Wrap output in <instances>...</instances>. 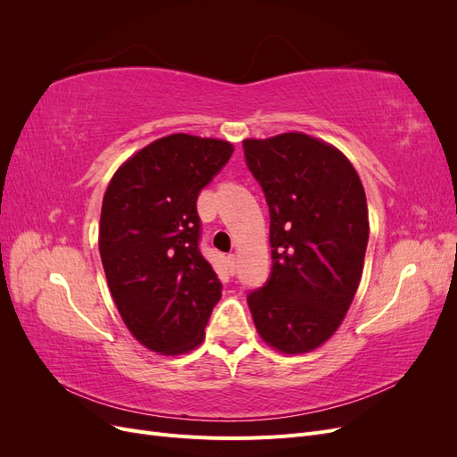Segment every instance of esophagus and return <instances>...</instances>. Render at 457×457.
Here are the masks:
<instances>
[{
  "label": "esophagus",
  "mask_w": 457,
  "mask_h": 457,
  "mask_svg": "<svg viewBox=\"0 0 457 457\" xmlns=\"http://www.w3.org/2000/svg\"><path fill=\"white\" fill-rule=\"evenodd\" d=\"M237 255H234V253H230V255H227V269H228V272L230 274H234V272H237Z\"/></svg>",
  "instance_id": "34e87169"
}]
</instances>
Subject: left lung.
<instances>
[{
	"mask_svg": "<svg viewBox=\"0 0 457 457\" xmlns=\"http://www.w3.org/2000/svg\"><path fill=\"white\" fill-rule=\"evenodd\" d=\"M270 212L272 270L247 295L255 329L284 354L336 334L362 278L370 234L361 177L339 148L307 133L244 139Z\"/></svg>",
	"mask_w": 457,
	"mask_h": 457,
	"instance_id": "1",
	"label": "left lung"
}]
</instances>
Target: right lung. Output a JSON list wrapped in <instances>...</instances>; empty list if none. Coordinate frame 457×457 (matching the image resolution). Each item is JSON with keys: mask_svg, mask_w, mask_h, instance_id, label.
I'll use <instances>...</instances> for the list:
<instances>
[{"mask_svg": "<svg viewBox=\"0 0 457 457\" xmlns=\"http://www.w3.org/2000/svg\"><path fill=\"white\" fill-rule=\"evenodd\" d=\"M228 141L173 133L123 162L106 187L99 252L110 295L152 353L202 345L220 282L198 250L196 198L232 156Z\"/></svg>", "mask_w": 457, "mask_h": 457, "instance_id": "add662e5", "label": "right lung"}]
</instances>
